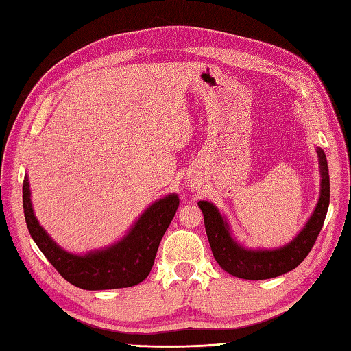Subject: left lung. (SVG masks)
Masks as SVG:
<instances>
[{
	"instance_id": "left-lung-1",
	"label": "left lung",
	"mask_w": 351,
	"mask_h": 351,
	"mask_svg": "<svg viewBox=\"0 0 351 351\" xmlns=\"http://www.w3.org/2000/svg\"><path fill=\"white\" fill-rule=\"evenodd\" d=\"M317 154L319 171H322V190H319L318 204L299 235L283 247L271 250L243 247L230 235L228 221L215 205L208 200H200L197 205L204 213L208 241H210L215 261L223 270L241 279H271L294 270L308 256L323 228L330 200L329 167H327L326 154L322 147H317Z\"/></svg>"
}]
</instances>
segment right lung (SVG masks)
Masks as SVG:
<instances>
[{
	"label": "right lung",
	"instance_id": "obj_1",
	"mask_svg": "<svg viewBox=\"0 0 351 351\" xmlns=\"http://www.w3.org/2000/svg\"><path fill=\"white\" fill-rule=\"evenodd\" d=\"M29 195L25 175L22 184L24 215L28 232L37 247L62 278L78 288L92 291L128 288L143 282L152 270L161 238L180 206V197L171 193L149 206L121 241L86 255H75L63 250L45 232L36 219Z\"/></svg>",
	"mask_w": 351,
	"mask_h": 351
}]
</instances>
